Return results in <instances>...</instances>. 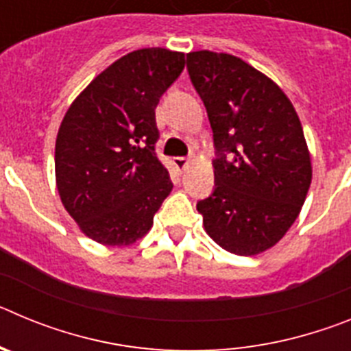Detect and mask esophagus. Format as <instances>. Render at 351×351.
Segmentation results:
<instances>
[{"label":"esophagus","instance_id":"1","mask_svg":"<svg viewBox=\"0 0 351 351\" xmlns=\"http://www.w3.org/2000/svg\"><path fill=\"white\" fill-rule=\"evenodd\" d=\"M190 158H186V156H179V158H176V165L179 167V169H182L184 170L186 167L190 165Z\"/></svg>","mask_w":351,"mask_h":351}]
</instances>
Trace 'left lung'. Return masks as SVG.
I'll list each match as a JSON object with an SVG mask.
<instances>
[{
	"label": "left lung",
	"mask_w": 351,
	"mask_h": 351,
	"mask_svg": "<svg viewBox=\"0 0 351 351\" xmlns=\"http://www.w3.org/2000/svg\"><path fill=\"white\" fill-rule=\"evenodd\" d=\"M213 128L214 191L197 204L214 243L241 256L274 246L299 216L311 158L295 108L278 84L232 54H186Z\"/></svg>",
	"instance_id": "obj_1"
}]
</instances>
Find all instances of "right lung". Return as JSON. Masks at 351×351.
Instances as JSON below:
<instances>
[{"instance_id":"1","label":"right lung","mask_w":351,"mask_h":351,"mask_svg":"<svg viewBox=\"0 0 351 351\" xmlns=\"http://www.w3.org/2000/svg\"><path fill=\"white\" fill-rule=\"evenodd\" d=\"M184 68V54L141 49L93 79L56 138V184L80 230L105 246L144 237L172 191L158 160L156 108Z\"/></svg>"}]
</instances>
